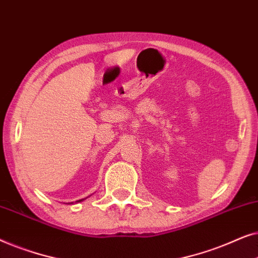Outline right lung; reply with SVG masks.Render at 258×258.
Listing matches in <instances>:
<instances>
[{"instance_id":"right-lung-1","label":"right lung","mask_w":258,"mask_h":258,"mask_svg":"<svg viewBox=\"0 0 258 258\" xmlns=\"http://www.w3.org/2000/svg\"><path fill=\"white\" fill-rule=\"evenodd\" d=\"M86 199H87V197H86ZM86 199H82V200H79V201H76V202H82V201H83V200H86ZM72 203H73V202H72Z\"/></svg>"}]
</instances>
